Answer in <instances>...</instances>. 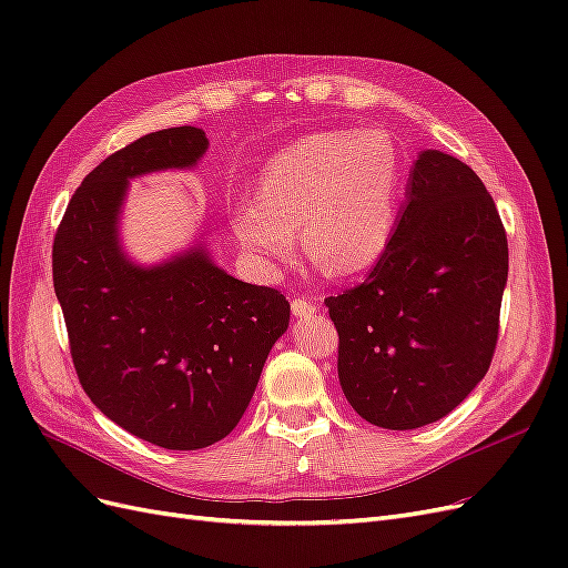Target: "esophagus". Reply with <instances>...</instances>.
<instances>
[{"instance_id": "34e87169", "label": "esophagus", "mask_w": 568, "mask_h": 568, "mask_svg": "<svg viewBox=\"0 0 568 568\" xmlns=\"http://www.w3.org/2000/svg\"><path fill=\"white\" fill-rule=\"evenodd\" d=\"M291 311H294L296 317H313L317 313V305L311 298H294L291 301Z\"/></svg>"}]
</instances>
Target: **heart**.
I'll use <instances>...</instances> for the list:
<instances>
[{
    "mask_svg": "<svg viewBox=\"0 0 568 568\" xmlns=\"http://www.w3.org/2000/svg\"><path fill=\"white\" fill-rule=\"evenodd\" d=\"M403 161L382 130L307 134L274 156L257 196L232 209L236 242L265 272L305 255L329 274L369 267L393 236Z\"/></svg>",
    "mask_w": 568,
    "mask_h": 568,
    "instance_id": "obj_1",
    "label": "heart"
}]
</instances>
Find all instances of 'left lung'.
<instances>
[{
  "mask_svg": "<svg viewBox=\"0 0 568 568\" xmlns=\"http://www.w3.org/2000/svg\"><path fill=\"white\" fill-rule=\"evenodd\" d=\"M507 270V234L486 184L450 153L422 151L374 270L324 298L338 332V382L357 415L390 432L450 415L490 367Z\"/></svg>",
  "mask_w": 568,
  "mask_h": 568,
  "instance_id": "left-lung-1",
  "label": "left lung"
}]
</instances>
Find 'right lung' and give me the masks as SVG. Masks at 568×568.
Wrapping results in <instances>:
<instances>
[{"label":"right lung","instance_id":"add662e5","mask_svg":"<svg viewBox=\"0 0 568 568\" xmlns=\"http://www.w3.org/2000/svg\"><path fill=\"white\" fill-rule=\"evenodd\" d=\"M205 149V132L182 125L111 153L68 201L51 251L84 393L111 422L165 450L209 448L232 432L291 311L282 291L234 280L203 244L153 267L120 248L130 180L194 168Z\"/></svg>","mask_w":568,"mask_h":568}]
</instances>
